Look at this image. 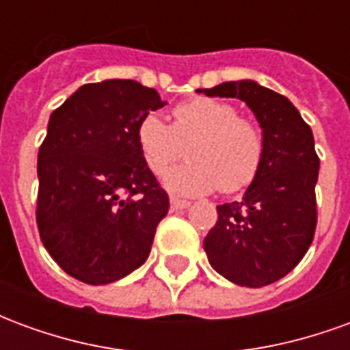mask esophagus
I'll return each mask as SVG.
<instances>
[{
	"instance_id": "obj_1",
	"label": "esophagus",
	"mask_w": 350,
	"mask_h": 350,
	"mask_svg": "<svg viewBox=\"0 0 350 350\" xmlns=\"http://www.w3.org/2000/svg\"><path fill=\"white\" fill-rule=\"evenodd\" d=\"M189 206H191L189 200H182V198H176V197L170 198V208H172V210H185V208H189Z\"/></svg>"
}]
</instances>
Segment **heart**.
I'll use <instances>...</instances> for the list:
<instances>
[{
  "mask_svg": "<svg viewBox=\"0 0 350 350\" xmlns=\"http://www.w3.org/2000/svg\"><path fill=\"white\" fill-rule=\"evenodd\" d=\"M137 144L153 174H163L183 155L189 161L165 176V187L178 195H206L213 189H245L262 167L264 137L255 122L238 116L234 105L213 97H195L176 105L172 125L155 114L137 127Z\"/></svg>",
  "mask_w": 350,
  "mask_h": 350,
  "instance_id": "obj_1",
  "label": "heart"
}]
</instances>
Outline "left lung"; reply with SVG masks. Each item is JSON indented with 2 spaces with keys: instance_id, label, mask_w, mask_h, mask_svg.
Listing matches in <instances>:
<instances>
[{
  "instance_id": "1",
  "label": "left lung",
  "mask_w": 350,
  "mask_h": 350,
  "mask_svg": "<svg viewBox=\"0 0 350 350\" xmlns=\"http://www.w3.org/2000/svg\"><path fill=\"white\" fill-rule=\"evenodd\" d=\"M197 92L243 100L264 137L262 167L242 200L217 206V223L204 238L208 260L236 285H270L300 262L315 236L319 157L311 127L291 100L255 80Z\"/></svg>"
}]
</instances>
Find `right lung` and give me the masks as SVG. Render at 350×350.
Returning a JSON list of instances; mask_svg holds the SVG:
<instances>
[{"mask_svg": "<svg viewBox=\"0 0 350 350\" xmlns=\"http://www.w3.org/2000/svg\"><path fill=\"white\" fill-rule=\"evenodd\" d=\"M165 105L153 88L112 79L84 84L50 114L37 161V227L71 278L107 285L150 255L168 195L140 155L137 127Z\"/></svg>", "mask_w": 350, "mask_h": 350, "instance_id": "add662e5", "label": "right lung"}]
</instances>
